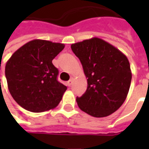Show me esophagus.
Returning a JSON list of instances; mask_svg holds the SVG:
<instances>
[{"label":"esophagus","mask_w":149,"mask_h":149,"mask_svg":"<svg viewBox=\"0 0 149 149\" xmlns=\"http://www.w3.org/2000/svg\"><path fill=\"white\" fill-rule=\"evenodd\" d=\"M73 80H74V78H73V77H72L71 79L69 80V81L67 82V84H68V86H71L72 84V82H73Z\"/></svg>","instance_id":"1"}]
</instances>
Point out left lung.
<instances>
[{"label": "left lung", "mask_w": 149, "mask_h": 149, "mask_svg": "<svg viewBox=\"0 0 149 149\" xmlns=\"http://www.w3.org/2000/svg\"><path fill=\"white\" fill-rule=\"evenodd\" d=\"M87 78V90L77 97L79 108L94 117H104L125 102L132 81L127 56L105 40L93 37L72 44Z\"/></svg>", "instance_id": "obj_1"}]
</instances>
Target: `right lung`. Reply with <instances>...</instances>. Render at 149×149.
I'll list each match as a JSON object with an SVG mask.
<instances>
[{
	"label": "right lung",
	"instance_id": "right-lung-1",
	"mask_svg": "<svg viewBox=\"0 0 149 149\" xmlns=\"http://www.w3.org/2000/svg\"><path fill=\"white\" fill-rule=\"evenodd\" d=\"M65 48L61 43L33 40L21 46L5 65L9 93L24 109L42 112L57 106L67 87L57 81L52 60Z\"/></svg>",
	"mask_w": 149,
	"mask_h": 149
}]
</instances>
